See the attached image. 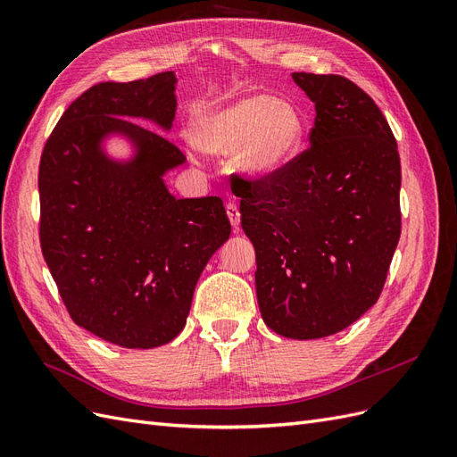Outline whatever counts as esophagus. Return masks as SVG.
<instances>
[{
  "mask_svg": "<svg viewBox=\"0 0 457 457\" xmlns=\"http://www.w3.org/2000/svg\"><path fill=\"white\" fill-rule=\"evenodd\" d=\"M227 215L230 219V225L234 228H238V225H240V210H238L237 204H234V202L227 204Z\"/></svg>",
  "mask_w": 457,
  "mask_h": 457,
  "instance_id": "34e87169",
  "label": "esophagus"
}]
</instances>
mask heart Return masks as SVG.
<instances>
[{"label": "heart", "instance_id": "b5f03b06", "mask_svg": "<svg viewBox=\"0 0 457 457\" xmlns=\"http://www.w3.org/2000/svg\"><path fill=\"white\" fill-rule=\"evenodd\" d=\"M190 139L207 154L237 150V168L250 179H269L286 170L305 143V120L289 101L245 95L192 120Z\"/></svg>", "mask_w": 457, "mask_h": 457}]
</instances>
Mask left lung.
I'll list each match as a JSON object with an SVG mask.
<instances>
[{"instance_id": "8db88e82", "label": "left lung", "mask_w": 457, "mask_h": 457, "mask_svg": "<svg viewBox=\"0 0 457 457\" xmlns=\"http://www.w3.org/2000/svg\"><path fill=\"white\" fill-rule=\"evenodd\" d=\"M314 103L309 146L269 179L234 177L255 247L257 303L284 337L334 336L376 305L400 238V158L371 96L334 74H292Z\"/></svg>"}]
</instances>
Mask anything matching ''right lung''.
I'll return each instance as SVG.
<instances>
[{"instance_id":"1","label":"right lung","mask_w":457,"mask_h":457,"mask_svg":"<svg viewBox=\"0 0 457 457\" xmlns=\"http://www.w3.org/2000/svg\"><path fill=\"white\" fill-rule=\"evenodd\" d=\"M177 76L103 81L66 108L39 162V242L72 320L126 349H154L187 324L207 261L230 237L219 196L175 198L187 162L168 137ZM130 145L114 159L105 143Z\"/></svg>"}]
</instances>
